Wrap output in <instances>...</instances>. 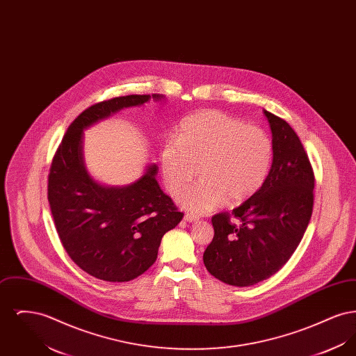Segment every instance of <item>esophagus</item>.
<instances>
[{
    "label": "esophagus",
    "mask_w": 356,
    "mask_h": 356,
    "mask_svg": "<svg viewBox=\"0 0 356 356\" xmlns=\"http://www.w3.org/2000/svg\"><path fill=\"white\" fill-rule=\"evenodd\" d=\"M197 219H199L197 216H195V215H191V213H186V216H184V220L188 221V222L196 221Z\"/></svg>",
    "instance_id": "esophagus-1"
}]
</instances>
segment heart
Here are the masks:
<instances>
[{
    "label": "heart",
    "instance_id": "heart-1",
    "mask_svg": "<svg viewBox=\"0 0 356 356\" xmlns=\"http://www.w3.org/2000/svg\"><path fill=\"white\" fill-rule=\"evenodd\" d=\"M271 138L254 125L219 111L186 118L175 141L161 151V172L170 193L179 195L200 173L202 181L180 197L193 213L213 211L225 200L244 203L263 186L271 168Z\"/></svg>",
    "mask_w": 356,
    "mask_h": 356
}]
</instances>
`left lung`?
Returning <instances> with one entry per match:
<instances>
[{"label":"left lung","mask_w":356,"mask_h":356,"mask_svg":"<svg viewBox=\"0 0 356 356\" xmlns=\"http://www.w3.org/2000/svg\"><path fill=\"white\" fill-rule=\"evenodd\" d=\"M264 115L271 125V170L251 199L212 216L215 235L203 254L211 275L236 287L266 280L287 263L314 208L315 175L302 141L286 120Z\"/></svg>","instance_id":"1"}]
</instances>
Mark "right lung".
I'll use <instances>...</instances> for the list:
<instances>
[{"label": "right lung", "instance_id": "1", "mask_svg": "<svg viewBox=\"0 0 356 356\" xmlns=\"http://www.w3.org/2000/svg\"><path fill=\"white\" fill-rule=\"evenodd\" d=\"M149 99L129 95L89 106L69 125L51 160L48 200L61 244L83 271L105 282H129L147 271L161 237L184 216L154 179L156 165L125 186H102L85 170L83 129Z\"/></svg>", "mask_w": 356, "mask_h": 356}]
</instances>
